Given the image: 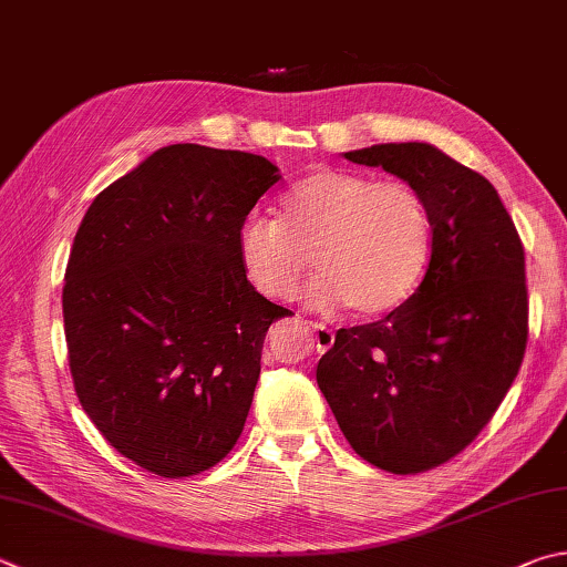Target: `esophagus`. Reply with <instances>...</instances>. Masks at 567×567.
<instances>
[{"label": "esophagus", "instance_id": "34e87169", "mask_svg": "<svg viewBox=\"0 0 567 567\" xmlns=\"http://www.w3.org/2000/svg\"><path fill=\"white\" fill-rule=\"evenodd\" d=\"M307 324H310V329L315 332L317 352H327V349L334 344V334H332V329L324 327L322 322H307Z\"/></svg>", "mask_w": 567, "mask_h": 567}]
</instances>
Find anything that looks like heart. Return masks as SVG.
Here are the masks:
<instances>
[{
  "label": "heart",
  "mask_w": 567,
  "mask_h": 567,
  "mask_svg": "<svg viewBox=\"0 0 567 567\" xmlns=\"http://www.w3.org/2000/svg\"><path fill=\"white\" fill-rule=\"evenodd\" d=\"M431 240L434 223L416 185L327 168L282 195L280 220L245 218L238 257L267 300H295L315 260V307H352L357 317H379L416 292Z\"/></svg>",
  "instance_id": "b5f03b06"
}]
</instances>
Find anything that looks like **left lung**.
Listing matches in <instances>:
<instances>
[{"label": "left lung", "instance_id": "1", "mask_svg": "<svg viewBox=\"0 0 567 567\" xmlns=\"http://www.w3.org/2000/svg\"><path fill=\"white\" fill-rule=\"evenodd\" d=\"M344 158L416 185L434 223L416 292L384 319L339 329L317 364L349 446L406 476L461 454L518 377L526 252L496 188L429 143H379Z\"/></svg>", "mask_w": 567, "mask_h": 567}]
</instances>
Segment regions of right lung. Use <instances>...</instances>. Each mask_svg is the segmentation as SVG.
<instances>
[{
    "label": "right lung",
    "instance_id": "add662e5",
    "mask_svg": "<svg viewBox=\"0 0 567 567\" xmlns=\"http://www.w3.org/2000/svg\"><path fill=\"white\" fill-rule=\"evenodd\" d=\"M270 161L158 148L96 195L64 275L69 369L109 444L163 478L198 476L240 439L265 334L292 315L255 290L238 230L280 181Z\"/></svg>",
    "mask_w": 567,
    "mask_h": 567
}]
</instances>
